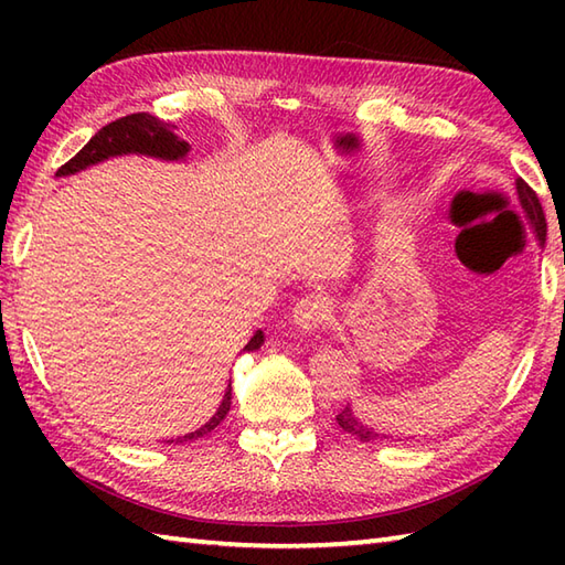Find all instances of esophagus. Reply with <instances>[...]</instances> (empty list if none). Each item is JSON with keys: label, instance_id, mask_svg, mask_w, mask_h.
<instances>
[{"label": "esophagus", "instance_id": "34e87169", "mask_svg": "<svg viewBox=\"0 0 565 565\" xmlns=\"http://www.w3.org/2000/svg\"><path fill=\"white\" fill-rule=\"evenodd\" d=\"M330 320V303L326 296L320 294H310L301 298L291 310V322L301 330V332H316L320 328H326Z\"/></svg>", "mask_w": 565, "mask_h": 565}]
</instances>
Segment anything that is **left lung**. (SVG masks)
Returning a JSON list of instances; mask_svg holds the SVG:
<instances>
[{"instance_id": "1", "label": "left lung", "mask_w": 565, "mask_h": 565, "mask_svg": "<svg viewBox=\"0 0 565 565\" xmlns=\"http://www.w3.org/2000/svg\"><path fill=\"white\" fill-rule=\"evenodd\" d=\"M514 189H518V201H520V206H522V213H524L526 223H530V227H532L536 243L544 245V243H546V218H544L542 203H539L534 191H532L530 186H526V184L522 182V179H518V182H514ZM338 425H340L344 431H350V435H354L356 439H362V441L391 439L388 435H381V431H376L374 427H369L366 423H362V419L356 417V413L352 411L350 405H347L344 411L338 415Z\"/></svg>"}]
</instances>
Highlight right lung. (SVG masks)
Returning a JSON list of instances; mask_svg holds the SVG:
<instances>
[{"label": "right lung", "mask_w": 565, "mask_h": 565, "mask_svg": "<svg viewBox=\"0 0 565 565\" xmlns=\"http://www.w3.org/2000/svg\"><path fill=\"white\" fill-rule=\"evenodd\" d=\"M177 126H170L154 118L150 114H130L118 118V121L104 126L97 136H94L87 146H84L75 158L65 162L57 170V177H70L77 174L82 170H87L92 164H99L109 158H121V154H146V158L154 160H164V162H184L191 146L186 140L179 138L174 134ZM264 344V332L257 330L252 334L249 342L245 344L243 352H255ZM231 398H233V386L227 383V388L223 393V401L218 405V411L213 413L206 425H201L199 429L189 431L184 437L170 439L167 444H184V441H194L199 437H206L211 429L218 427L227 411H231Z\"/></svg>", "instance_id": "add662e5"}]
</instances>
